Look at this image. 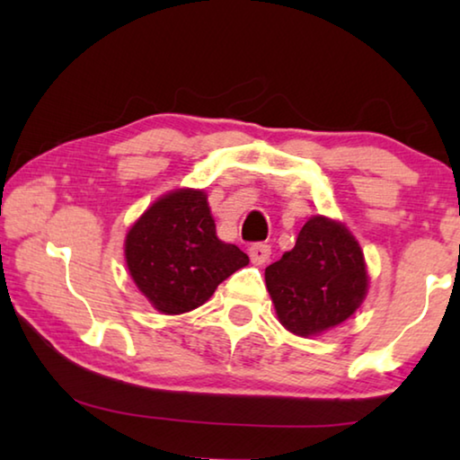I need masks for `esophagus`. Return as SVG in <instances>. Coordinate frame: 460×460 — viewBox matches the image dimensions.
Listing matches in <instances>:
<instances>
[{
	"label": "esophagus",
	"mask_w": 460,
	"mask_h": 460,
	"mask_svg": "<svg viewBox=\"0 0 460 460\" xmlns=\"http://www.w3.org/2000/svg\"><path fill=\"white\" fill-rule=\"evenodd\" d=\"M270 255H271V247L268 243H253L249 247V258H252L253 263H258V266L266 263L270 260Z\"/></svg>",
	"instance_id": "34e87169"
}]
</instances>
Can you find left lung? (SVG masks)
Masks as SVG:
<instances>
[{
  "instance_id": "obj_1",
  "label": "left lung",
  "mask_w": 460,
  "mask_h": 460,
  "mask_svg": "<svg viewBox=\"0 0 460 460\" xmlns=\"http://www.w3.org/2000/svg\"><path fill=\"white\" fill-rule=\"evenodd\" d=\"M276 314L298 337H314L347 321L367 294L359 243L345 225L310 217L292 252L266 268Z\"/></svg>"
}]
</instances>
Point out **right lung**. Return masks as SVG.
Listing matches in <instances>:
<instances>
[{
	"instance_id": "add662e5",
	"label": "right lung",
	"mask_w": 460,
	"mask_h": 460,
	"mask_svg": "<svg viewBox=\"0 0 460 460\" xmlns=\"http://www.w3.org/2000/svg\"><path fill=\"white\" fill-rule=\"evenodd\" d=\"M126 261L155 310L182 314L205 305L249 258L217 237L207 194L181 189L155 200L128 231Z\"/></svg>"
}]
</instances>
